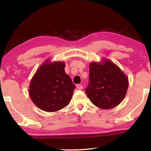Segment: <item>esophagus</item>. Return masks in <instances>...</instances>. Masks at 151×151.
<instances>
[{"label":"esophagus","instance_id":"1","mask_svg":"<svg viewBox=\"0 0 151 151\" xmlns=\"http://www.w3.org/2000/svg\"><path fill=\"white\" fill-rule=\"evenodd\" d=\"M76 87L78 89H79V90H82V89H83V86L81 84H76Z\"/></svg>","mask_w":151,"mask_h":151}]
</instances>
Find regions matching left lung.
<instances>
[{
    "label": "left lung",
    "mask_w": 151,
    "mask_h": 151,
    "mask_svg": "<svg viewBox=\"0 0 151 151\" xmlns=\"http://www.w3.org/2000/svg\"><path fill=\"white\" fill-rule=\"evenodd\" d=\"M89 80L86 93L93 104L101 109H111L118 106L129 87L127 76L108 59L90 63Z\"/></svg>",
    "instance_id": "1"
}]
</instances>
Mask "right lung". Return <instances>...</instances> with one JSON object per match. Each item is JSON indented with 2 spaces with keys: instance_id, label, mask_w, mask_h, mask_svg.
Listing matches in <instances>:
<instances>
[{
  "instance_id": "add662e5",
  "label": "right lung",
  "mask_w": 151,
  "mask_h": 151,
  "mask_svg": "<svg viewBox=\"0 0 151 151\" xmlns=\"http://www.w3.org/2000/svg\"><path fill=\"white\" fill-rule=\"evenodd\" d=\"M45 61L34 74L29 86L32 101L41 110L58 111L69 104L75 86L65 72L63 62Z\"/></svg>"
}]
</instances>
